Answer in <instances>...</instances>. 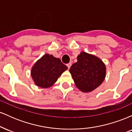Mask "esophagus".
Here are the masks:
<instances>
[{
	"mask_svg": "<svg viewBox=\"0 0 132 132\" xmlns=\"http://www.w3.org/2000/svg\"><path fill=\"white\" fill-rule=\"evenodd\" d=\"M71 64H72V63H68V64H67V66H68V69H69V68H70Z\"/></svg>",
	"mask_w": 132,
	"mask_h": 132,
	"instance_id": "esophagus-1",
	"label": "esophagus"
}]
</instances>
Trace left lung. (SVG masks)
Instances as JSON below:
<instances>
[{
	"instance_id": "1",
	"label": "left lung",
	"mask_w": 132,
	"mask_h": 132,
	"mask_svg": "<svg viewBox=\"0 0 132 132\" xmlns=\"http://www.w3.org/2000/svg\"><path fill=\"white\" fill-rule=\"evenodd\" d=\"M77 60L69 69L76 86L83 92L93 91L105 79V64L99 57L84 51Z\"/></svg>"
}]
</instances>
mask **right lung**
<instances>
[{"label":"right lung","instance_id":"1","mask_svg":"<svg viewBox=\"0 0 132 132\" xmlns=\"http://www.w3.org/2000/svg\"><path fill=\"white\" fill-rule=\"evenodd\" d=\"M68 67L60 59L52 54H45L35 62L31 69V76L35 84L42 88L52 86Z\"/></svg>","mask_w":132,"mask_h":132}]
</instances>
